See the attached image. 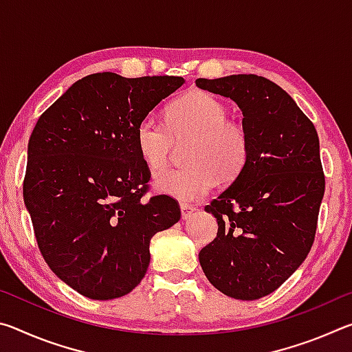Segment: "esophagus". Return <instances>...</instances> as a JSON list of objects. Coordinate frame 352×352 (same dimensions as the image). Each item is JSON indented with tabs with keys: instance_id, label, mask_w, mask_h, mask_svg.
I'll list each match as a JSON object with an SVG mask.
<instances>
[{
	"instance_id": "34e87169",
	"label": "esophagus",
	"mask_w": 352,
	"mask_h": 352,
	"mask_svg": "<svg viewBox=\"0 0 352 352\" xmlns=\"http://www.w3.org/2000/svg\"><path fill=\"white\" fill-rule=\"evenodd\" d=\"M180 208H182V217H183V220H188L190 216H192L194 211H195V206H192V205L182 204Z\"/></svg>"
}]
</instances>
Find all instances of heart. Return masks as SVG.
<instances>
[{
    "instance_id": "heart-1",
    "label": "heart",
    "mask_w": 352,
    "mask_h": 352,
    "mask_svg": "<svg viewBox=\"0 0 352 352\" xmlns=\"http://www.w3.org/2000/svg\"><path fill=\"white\" fill-rule=\"evenodd\" d=\"M189 141L188 168L158 172L153 184L160 192L194 201L222 183L233 182L245 168L250 153L247 129L226 118V107L212 94L194 90L178 98L166 111V126L142 118L135 132L140 157L148 169L164 168L175 142Z\"/></svg>"
}]
</instances>
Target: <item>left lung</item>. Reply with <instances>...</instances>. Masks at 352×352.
<instances>
[{
    "instance_id": "left-lung-1",
    "label": "left lung",
    "mask_w": 352,
    "mask_h": 352,
    "mask_svg": "<svg viewBox=\"0 0 352 352\" xmlns=\"http://www.w3.org/2000/svg\"><path fill=\"white\" fill-rule=\"evenodd\" d=\"M195 83L234 100L250 138L245 168L205 206L219 230L200 250V265L222 294L258 300L275 292L311 252L324 195L317 130L265 77L233 74Z\"/></svg>"
}]
</instances>
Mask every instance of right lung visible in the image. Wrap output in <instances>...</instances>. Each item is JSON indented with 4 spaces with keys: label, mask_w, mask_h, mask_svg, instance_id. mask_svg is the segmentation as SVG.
Here are the masks:
<instances>
[{
    "label": "right lung",
    "mask_w": 352,
    "mask_h": 352,
    "mask_svg": "<svg viewBox=\"0 0 352 352\" xmlns=\"http://www.w3.org/2000/svg\"><path fill=\"white\" fill-rule=\"evenodd\" d=\"M183 77L96 73L38 118L23 197L50 269L80 295L113 300L144 278L151 239L180 220L168 195L142 200L151 170L135 132Z\"/></svg>",
    "instance_id": "obj_1"
}]
</instances>
